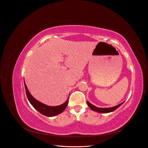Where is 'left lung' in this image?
<instances>
[{"label":"left lung","instance_id":"obj_1","mask_svg":"<svg viewBox=\"0 0 148 148\" xmlns=\"http://www.w3.org/2000/svg\"><path fill=\"white\" fill-rule=\"evenodd\" d=\"M123 103V102L121 103V104H119V105H117L116 106H114V107H112V108H98L97 106L93 105L92 104H91L88 101H87V105L93 111H97V112H100V113H108V112H112L114 111H115L116 109H117L119 106H121Z\"/></svg>","mask_w":148,"mask_h":148}]
</instances>
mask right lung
I'll list each match as a JSON object with an SVG mask.
<instances>
[{
    "instance_id": "add662e5",
    "label": "right lung",
    "mask_w": 148,
    "mask_h": 148,
    "mask_svg": "<svg viewBox=\"0 0 148 148\" xmlns=\"http://www.w3.org/2000/svg\"><path fill=\"white\" fill-rule=\"evenodd\" d=\"M25 87L26 89V93L27 98L29 100L30 103L32 104V106L34 107L37 111H39L40 113H41L43 115H44L47 117H53L55 116L58 114L61 113L64 111L66 106H67L68 104V99L66 100V101L63 104H61L60 106H47L46 104L42 103L41 102L39 101L38 100L35 99L33 97L31 94L29 93V90H28L26 85L25 82Z\"/></svg>"
}]
</instances>
